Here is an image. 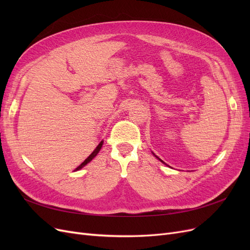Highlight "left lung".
<instances>
[{
    "mask_svg": "<svg viewBox=\"0 0 250 250\" xmlns=\"http://www.w3.org/2000/svg\"><path fill=\"white\" fill-rule=\"evenodd\" d=\"M161 162H163V161H162V160H161ZM163 163H164V162H163Z\"/></svg>",
    "mask_w": 250,
    "mask_h": 250,
    "instance_id": "obj_1",
    "label": "left lung"
}]
</instances>
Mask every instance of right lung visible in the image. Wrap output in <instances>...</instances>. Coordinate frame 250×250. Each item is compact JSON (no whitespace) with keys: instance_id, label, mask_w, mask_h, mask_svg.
<instances>
[{"instance_id":"add662e5","label":"right lung","mask_w":250,"mask_h":250,"mask_svg":"<svg viewBox=\"0 0 250 250\" xmlns=\"http://www.w3.org/2000/svg\"><path fill=\"white\" fill-rule=\"evenodd\" d=\"M102 145H103V142H101V143L99 144V145H98V146H97V148H96V149H95V150L93 151V153H92V154H90V155H89V156H88V157L86 158V160H85L84 162H83V163H82V164H81V165L79 166V167L77 168V170L81 169L82 167H84V166H85V165H86L87 163H89L90 161H92V160H93V158H94V157H95V156H96V155L98 154V152H99V151H100V149H101Z\"/></svg>"}]
</instances>
